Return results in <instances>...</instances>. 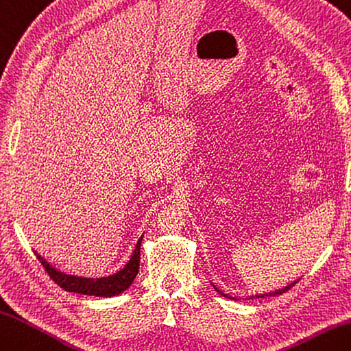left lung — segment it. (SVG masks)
Instances as JSON below:
<instances>
[{"label": "left lung", "instance_id": "1", "mask_svg": "<svg viewBox=\"0 0 351 351\" xmlns=\"http://www.w3.org/2000/svg\"><path fill=\"white\" fill-rule=\"evenodd\" d=\"M295 282H298V281H294V282H291L290 285H287V287H284V288H281V290H275V291H270V293H264V294H258V295H255V298H266V295H278V294H282V293H285V291H288V290H290V288L295 284ZM215 287V285H213ZM215 290L216 291H219V290H217V288L215 287ZM221 293V291H219ZM222 295H225L223 293H221ZM231 299V298H230Z\"/></svg>", "mask_w": 351, "mask_h": 351}]
</instances>
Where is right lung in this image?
I'll use <instances>...</instances> for the list:
<instances>
[{"mask_svg":"<svg viewBox=\"0 0 351 351\" xmlns=\"http://www.w3.org/2000/svg\"><path fill=\"white\" fill-rule=\"evenodd\" d=\"M141 241L143 237L138 240L135 246V251L132 254L129 263L124 266L120 271L117 274L106 276V278H80V276H72L66 275L63 271L53 269L49 263H46L40 255H37L38 261L42 263L45 270L48 271V275L56 284H58L63 290L70 293H80V294H87V295H99V298H111V295H117L128 290L130 284L134 282V279L138 275L139 269V249H141Z\"/></svg>","mask_w":351,"mask_h":351,"instance_id":"right-lung-1","label":"right lung"}]
</instances>
